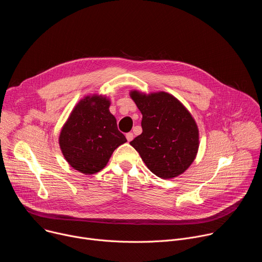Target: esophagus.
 <instances>
[{
  "label": "esophagus",
  "instance_id": "1",
  "mask_svg": "<svg viewBox=\"0 0 262 262\" xmlns=\"http://www.w3.org/2000/svg\"><path fill=\"white\" fill-rule=\"evenodd\" d=\"M125 137H126L127 141H128V142H130V141H133V139H134V134H133V133H127Z\"/></svg>",
  "mask_w": 262,
  "mask_h": 262
}]
</instances>
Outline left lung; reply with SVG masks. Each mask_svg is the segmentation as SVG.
I'll list each match as a JSON object with an SVG mask.
<instances>
[{"instance_id": "1", "label": "left lung", "mask_w": 262, "mask_h": 262, "mask_svg": "<svg viewBox=\"0 0 262 262\" xmlns=\"http://www.w3.org/2000/svg\"><path fill=\"white\" fill-rule=\"evenodd\" d=\"M129 95L143 115V132L130 145L157 176L171 179L182 174L199 149V129L192 114L164 91L146 94L132 90Z\"/></svg>"}]
</instances>
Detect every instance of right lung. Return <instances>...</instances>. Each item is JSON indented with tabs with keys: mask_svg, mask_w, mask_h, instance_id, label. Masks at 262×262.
<instances>
[{
	"mask_svg": "<svg viewBox=\"0 0 262 262\" xmlns=\"http://www.w3.org/2000/svg\"><path fill=\"white\" fill-rule=\"evenodd\" d=\"M104 95H88L73 107L64 123L59 145L67 163L83 174L102 170L114 150L126 142Z\"/></svg>",
	"mask_w": 262,
	"mask_h": 262,
	"instance_id": "1",
	"label": "right lung"
}]
</instances>
